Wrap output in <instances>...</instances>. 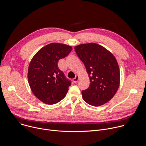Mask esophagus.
Segmentation results:
<instances>
[{"instance_id": "1", "label": "esophagus", "mask_w": 146, "mask_h": 146, "mask_svg": "<svg viewBox=\"0 0 146 146\" xmlns=\"http://www.w3.org/2000/svg\"><path fill=\"white\" fill-rule=\"evenodd\" d=\"M78 80V75H76V77L73 79V82L76 83Z\"/></svg>"}]
</instances>
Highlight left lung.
I'll return each mask as SVG.
<instances>
[{
    "mask_svg": "<svg viewBox=\"0 0 146 146\" xmlns=\"http://www.w3.org/2000/svg\"><path fill=\"white\" fill-rule=\"evenodd\" d=\"M74 50L90 78L89 87L82 91L83 100L95 107L108 102L120 83L118 63L111 52L96 43L77 45Z\"/></svg>",
    "mask_w": 146,
    "mask_h": 146,
    "instance_id": "8db88e82",
    "label": "left lung"
}]
</instances>
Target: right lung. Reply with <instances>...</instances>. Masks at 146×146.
Wrapping results in <instances>:
<instances>
[{
	"mask_svg": "<svg viewBox=\"0 0 146 146\" xmlns=\"http://www.w3.org/2000/svg\"><path fill=\"white\" fill-rule=\"evenodd\" d=\"M72 47L51 43L34 56L28 70L29 83L34 96L46 104H55L63 99L71 86L59 68V59L67 56Z\"/></svg>",
	"mask_w": 146,
	"mask_h": 146,
	"instance_id": "right-lung-1",
	"label": "right lung"
}]
</instances>
